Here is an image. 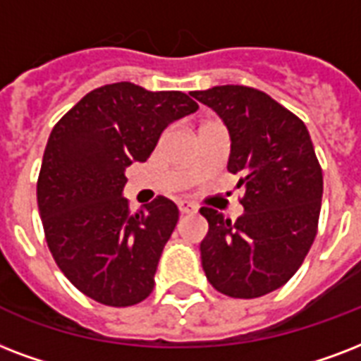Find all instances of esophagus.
<instances>
[{
    "instance_id": "obj_1",
    "label": "esophagus",
    "mask_w": 361,
    "mask_h": 361,
    "mask_svg": "<svg viewBox=\"0 0 361 361\" xmlns=\"http://www.w3.org/2000/svg\"><path fill=\"white\" fill-rule=\"evenodd\" d=\"M178 211L183 214H190V212H197V205L190 203V201H178Z\"/></svg>"
}]
</instances>
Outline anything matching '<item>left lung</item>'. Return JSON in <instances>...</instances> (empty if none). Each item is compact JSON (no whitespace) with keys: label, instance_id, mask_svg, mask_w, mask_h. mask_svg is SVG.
Returning <instances> with one entry per match:
<instances>
[{"label":"left lung","instance_id":"obj_1","mask_svg":"<svg viewBox=\"0 0 361 361\" xmlns=\"http://www.w3.org/2000/svg\"><path fill=\"white\" fill-rule=\"evenodd\" d=\"M219 114L230 133L228 171L245 186L243 216L231 222L201 207L207 281L222 294L259 298L286 284L317 235L322 169L305 124L264 92L226 85L190 92Z\"/></svg>","mask_w":361,"mask_h":361}]
</instances>
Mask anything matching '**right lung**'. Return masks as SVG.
Masks as SVG:
<instances>
[{"instance_id": "right-lung-1", "label": "right lung", "mask_w": 361, "mask_h": 361, "mask_svg": "<svg viewBox=\"0 0 361 361\" xmlns=\"http://www.w3.org/2000/svg\"><path fill=\"white\" fill-rule=\"evenodd\" d=\"M197 109L183 92L114 82L86 94L50 133L37 180L47 245L61 273L97 303L130 307L152 292L178 209L160 195L130 214L126 167L147 160L161 131Z\"/></svg>"}]
</instances>
